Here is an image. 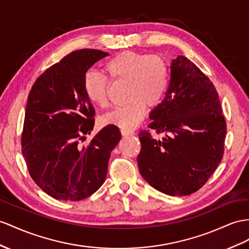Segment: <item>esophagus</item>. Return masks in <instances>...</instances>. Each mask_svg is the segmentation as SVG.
I'll use <instances>...</instances> for the list:
<instances>
[{
  "label": "esophagus",
  "instance_id": "34e87169",
  "mask_svg": "<svg viewBox=\"0 0 249 249\" xmlns=\"http://www.w3.org/2000/svg\"><path fill=\"white\" fill-rule=\"evenodd\" d=\"M121 133H122V136H132V135H133V132H132V131H129V130H124V129L121 130Z\"/></svg>",
  "mask_w": 249,
  "mask_h": 249
}]
</instances>
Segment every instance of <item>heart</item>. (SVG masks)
Listing matches in <instances>:
<instances>
[{
  "mask_svg": "<svg viewBox=\"0 0 249 249\" xmlns=\"http://www.w3.org/2000/svg\"><path fill=\"white\" fill-rule=\"evenodd\" d=\"M105 70L111 79L127 82L126 99L129 102L106 113L104 123L131 130L144 118L146 105L155 107L163 99L169 76L167 63L160 55L124 52L108 61ZM83 87L91 103L99 106L107 104L108 81L105 76L89 71Z\"/></svg>",
  "mask_w": 249,
  "mask_h": 249,
  "instance_id": "heart-1",
  "label": "heart"
}]
</instances>
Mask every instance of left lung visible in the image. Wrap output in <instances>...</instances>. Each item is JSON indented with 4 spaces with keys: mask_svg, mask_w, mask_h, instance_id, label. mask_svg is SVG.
<instances>
[{
    "mask_svg": "<svg viewBox=\"0 0 249 249\" xmlns=\"http://www.w3.org/2000/svg\"><path fill=\"white\" fill-rule=\"evenodd\" d=\"M148 125L164 132L156 140L140 132V174L150 186L168 196L199 190L220 164L226 123L215 87L186 56L170 64V82L164 100L149 113Z\"/></svg>",
    "mask_w": 249,
    "mask_h": 249,
    "instance_id": "8db88e82",
    "label": "left lung"
}]
</instances>
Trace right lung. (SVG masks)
<instances>
[{"label": "right lung", "mask_w": 249, "mask_h": 249, "mask_svg": "<svg viewBox=\"0 0 249 249\" xmlns=\"http://www.w3.org/2000/svg\"><path fill=\"white\" fill-rule=\"evenodd\" d=\"M108 54L75 50L44 71L29 92L22 154L36 185L56 200L81 201L94 194L105 182L110 154L121 140L118 127L107 125L87 145L80 143L94 125L84 78Z\"/></svg>", "instance_id": "obj_1"}]
</instances>
